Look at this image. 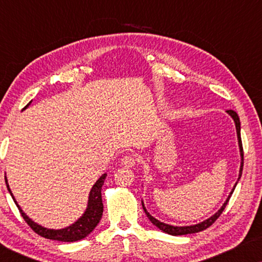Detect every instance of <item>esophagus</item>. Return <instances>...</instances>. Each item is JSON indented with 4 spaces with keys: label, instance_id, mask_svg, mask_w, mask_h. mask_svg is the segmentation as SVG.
Instances as JSON below:
<instances>
[{
    "label": "esophagus",
    "instance_id": "1",
    "mask_svg": "<svg viewBox=\"0 0 262 262\" xmlns=\"http://www.w3.org/2000/svg\"><path fill=\"white\" fill-rule=\"evenodd\" d=\"M137 161H138L137 156L132 155V154H128V155H125L123 156V159H121V166L132 168L134 166H136Z\"/></svg>",
    "mask_w": 262,
    "mask_h": 262
}]
</instances>
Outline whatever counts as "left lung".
<instances>
[{
    "mask_svg": "<svg viewBox=\"0 0 262 262\" xmlns=\"http://www.w3.org/2000/svg\"><path fill=\"white\" fill-rule=\"evenodd\" d=\"M227 112L230 114V117L234 119L235 121V126H236V132H237V139H238V146H239V152H241V167H239V175H238V180L239 178H241L242 175V169H243V148H242V141H241V123H239V118L237 116V113L235 112V111L232 110H229ZM236 185H237V182H236L234 188H232V191L230 192V194H229L228 199L225 200V203L223 204V206L221 207L220 210H218V212H216L213 214V216H211L210 218H207L206 221L202 222V223H198L195 225H188V227H174V225H169V224H166V223H162V222L157 221L156 218H154L151 214H150L148 211L145 210L144 207V204L142 202V206H143V210H144V212L148 218L150 220V222L160 229V230H162L163 232H166V234H169V235H173V236H178V235H187V234H194V232H199V231H203L207 229L209 227H211L214 222L218 220V217L221 216L222 212H223V210L225 209V206H227V204L229 202V199H230V196L232 194V192H234V189L236 187Z\"/></svg>",
    "mask_w": 262,
    "mask_h": 262,
    "instance_id": "left-lung-1",
    "label": "left lung"
}]
</instances>
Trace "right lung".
I'll return each instance as SVG.
<instances>
[{
  "mask_svg": "<svg viewBox=\"0 0 262 262\" xmlns=\"http://www.w3.org/2000/svg\"><path fill=\"white\" fill-rule=\"evenodd\" d=\"M30 105V103H28ZM28 105L25 107L27 108ZM24 108V110H25ZM107 174H102L101 177L99 178V180L95 182L94 186H93L91 189V193H89V199H88V206L85 209L84 213L78 218V220L75 222L74 224H71L70 227H67L64 229H59V230H55V229H48L41 227L37 223H34L31 218H28L25 212H23L21 207L17 205L16 200L14 199L13 193L10 191L8 182H7L6 178V184L7 188L12 195L14 203L16 204L17 209H19L21 216L25 220V222L30 225L32 230L37 232L38 235L42 236V237L49 238V239H56V241H62V242H75L78 241V239H82L91 234V232L94 230L96 225L99 224L100 220L102 217L103 212V204H102V198H101V188L103 185V181H105Z\"/></svg>",
  "mask_w": 262,
  "mask_h": 262,
  "instance_id": "right-lung-1",
  "label": "right lung"
}]
</instances>
